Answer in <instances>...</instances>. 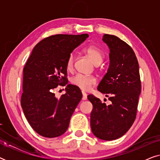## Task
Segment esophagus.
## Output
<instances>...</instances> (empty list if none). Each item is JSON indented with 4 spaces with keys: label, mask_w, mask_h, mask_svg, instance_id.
I'll return each mask as SVG.
<instances>
[{
    "label": "esophagus",
    "mask_w": 160,
    "mask_h": 160,
    "mask_svg": "<svg viewBox=\"0 0 160 160\" xmlns=\"http://www.w3.org/2000/svg\"><path fill=\"white\" fill-rule=\"evenodd\" d=\"M87 98V94L84 92H82V100H86Z\"/></svg>",
    "instance_id": "34e87169"
}]
</instances>
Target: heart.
Here are the masks:
<instances>
[{
    "instance_id": "b5f03b06",
    "label": "heart",
    "mask_w": 160,
    "mask_h": 160,
    "mask_svg": "<svg viewBox=\"0 0 160 160\" xmlns=\"http://www.w3.org/2000/svg\"><path fill=\"white\" fill-rule=\"evenodd\" d=\"M84 52L86 53L95 65H99L102 62L104 59V53L99 48L89 46L84 49ZM74 65V55L71 54L66 61L67 71H71L73 68ZM71 84L82 91H88L91 87L96 83L95 78L92 76H86L83 74H76L71 78Z\"/></svg>"
}]
</instances>
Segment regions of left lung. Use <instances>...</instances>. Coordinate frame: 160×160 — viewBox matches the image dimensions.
<instances>
[{"label":"left lung","mask_w":160,"mask_h":160,"mask_svg":"<svg viewBox=\"0 0 160 160\" xmlns=\"http://www.w3.org/2000/svg\"><path fill=\"white\" fill-rule=\"evenodd\" d=\"M110 49V66L98 87L111 101L106 105L93 95L87 96L93 106L90 123L93 134L113 141L128 132L135 122L141 92L139 65L130 45L113 35L104 34Z\"/></svg>","instance_id":"left-lung-1"}]
</instances>
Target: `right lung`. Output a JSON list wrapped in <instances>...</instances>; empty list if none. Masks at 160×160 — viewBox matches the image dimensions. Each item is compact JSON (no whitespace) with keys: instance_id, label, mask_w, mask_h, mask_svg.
I'll return each mask as SVG.
<instances>
[{"instance_id":"add662e5","label":"right lung","mask_w":160,"mask_h":160,"mask_svg":"<svg viewBox=\"0 0 160 160\" xmlns=\"http://www.w3.org/2000/svg\"><path fill=\"white\" fill-rule=\"evenodd\" d=\"M88 34H57L36 44L23 68L21 106L31 128L41 136L55 138L65 133L82 92L67 84L66 61ZM67 93L60 98L53 92L58 86Z\"/></svg>"}]
</instances>
